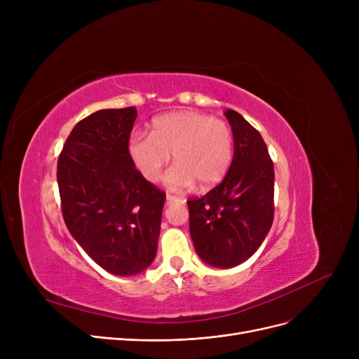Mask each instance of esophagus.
<instances>
[{"mask_svg":"<svg viewBox=\"0 0 359 359\" xmlns=\"http://www.w3.org/2000/svg\"><path fill=\"white\" fill-rule=\"evenodd\" d=\"M165 201H167L168 205H170V203H183V202H184L182 198L173 196V195H167V196H165Z\"/></svg>","mask_w":359,"mask_h":359,"instance_id":"1","label":"esophagus"}]
</instances>
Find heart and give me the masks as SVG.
<instances>
[{
    "label": "heart",
    "instance_id": "heart-1",
    "mask_svg": "<svg viewBox=\"0 0 359 359\" xmlns=\"http://www.w3.org/2000/svg\"><path fill=\"white\" fill-rule=\"evenodd\" d=\"M128 153L148 182L158 180L173 154L176 164L164 177L170 189H186L195 182L201 187H212L231 167L234 138L224 121L180 110L157 116L151 123V134L132 132Z\"/></svg>",
    "mask_w": 359,
    "mask_h": 359
}]
</instances>
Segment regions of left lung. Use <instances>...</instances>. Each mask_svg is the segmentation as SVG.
<instances>
[{
	"label": "left lung",
	"instance_id": "left-lung-1",
	"mask_svg": "<svg viewBox=\"0 0 359 359\" xmlns=\"http://www.w3.org/2000/svg\"><path fill=\"white\" fill-rule=\"evenodd\" d=\"M225 118L234 138L233 163L205 196L187 201L195 250L206 265L229 269L246 262L273 221V163L259 132L236 110Z\"/></svg>",
	"mask_w": 359,
	"mask_h": 359
}]
</instances>
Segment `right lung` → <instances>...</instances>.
<instances>
[{
  "instance_id": "obj_1",
  "label": "right lung",
  "mask_w": 359,
  "mask_h": 359,
  "mask_svg": "<svg viewBox=\"0 0 359 359\" xmlns=\"http://www.w3.org/2000/svg\"><path fill=\"white\" fill-rule=\"evenodd\" d=\"M135 119L137 107L91 113L71 130L56 172L68 231L118 276L141 273L153 263L165 201L129 157Z\"/></svg>"
}]
</instances>
